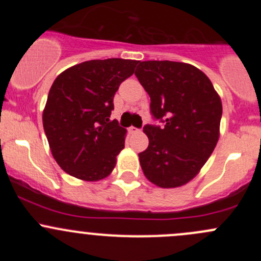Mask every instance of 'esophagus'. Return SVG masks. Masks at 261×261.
I'll return each instance as SVG.
<instances>
[{"mask_svg":"<svg viewBox=\"0 0 261 261\" xmlns=\"http://www.w3.org/2000/svg\"><path fill=\"white\" fill-rule=\"evenodd\" d=\"M128 133H130V134H138V133H140V128L131 126V127H128Z\"/></svg>","mask_w":261,"mask_h":261,"instance_id":"esophagus-1","label":"esophagus"}]
</instances>
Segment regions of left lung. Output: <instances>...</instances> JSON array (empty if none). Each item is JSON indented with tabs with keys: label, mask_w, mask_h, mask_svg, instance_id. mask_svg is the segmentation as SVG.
I'll list each match as a JSON object with an SVG mask.
<instances>
[{
	"label": "left lung",
	"mask_w": 261,
	"mask_h": 261,
	"mask_svg": "<svg viewBox=\"0 0 261 261\" xmlns=\"http://www.w3.org/2000/svg\"><path fill=\"white\" fill-rule=\"evenodd\" d=\"M136 78L150 97V114L163 126H144L149 146L139 154L145 177L162 188L193 179L220 136L222 103L198 68L170 60L139 62Z\"/></svg>",
	"instance_id": "8db88e82"
}]
</instances>
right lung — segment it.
Wrapping results in <instances>:
<instances>
[{
  "label": "right lung",
  "instance_id": "add662e5",
  "mask_svg": "<svg viewBox=\"0 0 261 261\" xmlns=\"http://www.w3.org/2000/svg\"><path fill=\"white\" fill-rule=\"evenodd\" d=\"M138 60H88L60 73L50 88L43 126L55 162L87 181L106 178L125 147L126 130L110 120L114 96Z\"/></svg>",
  "mask_w": 261,
  "mask_h": 261
}]
</instances>
